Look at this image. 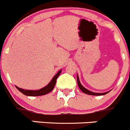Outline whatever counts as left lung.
Instances as JSON below:
<instances>
[{"label":"left lung","mask_w":130,"mask_h":130,"mask_svg":"<svg viewBox=\"0 0 130 130\" xmlns=\"http://www.w3.org/2000/svg\"><path fill=\"white\" fill-rule=\"evenodd\" d=\"M77 82H78V87H79V89H80L82 92H84L85 93H86V94L91 95H104L107 94V93H109V92H110V91H109V92H104V93H96V92H92V91L88 90H87V88H85L84 87H83L82 85L81 84L78 74H77Z\"/></svg>","instance_id":"8db88e82"}]
</instances>
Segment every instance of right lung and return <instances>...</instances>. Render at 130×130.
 Masks as SVG:
<instances>
[{
    "mask_svg": "<svg viewBox=\"0 0 130 130\" xmlns=\"http://www.w3.org/2000/svg\"><path fill=\"white\" fill-rule=\"evenodd\" d=\"M61 71H62V69L59 71L52 78V80L45 87H43V88H40V89L38 90H24L23 88H19L17 86H15L16 87L18 90L20 91V92H21L23 94L27 96H31V97H35V96H40V95H45L48 93L49 92H51L52 90L54 88L55 85H56V80H57V78H58L59 76L61 74Z\"/></svg>",
    "mask_w": 130,
    "mask_h": 130,
    "instance_id": "obj_1",
    "label": "right lung"
}]
</instances>
